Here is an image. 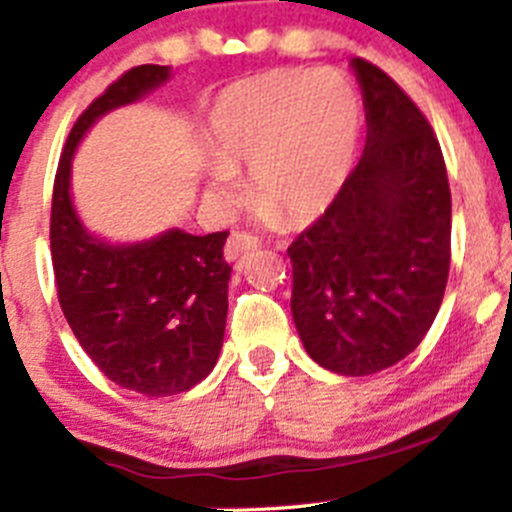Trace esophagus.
Wrapping results in <instances>:
<instances>
[{
	"instance_id": "1",
	"label": "esophagus",
	"mask_w": 512,
	"mask_h": 512,
	"mask_svg": "<svg viewBox=\"0 0 512 512\" xmlns=\"http://www.w3.org/2000/svg\"><path fill=\"white\" fill-rule=\"evenodd\" d=\"M257 245H260V242H257L255 235H250V232L245 230H235L225 242V257L230 262H235L240 260L242 255H247V252L257 250Z\"/></svg>"
}]
</instances>
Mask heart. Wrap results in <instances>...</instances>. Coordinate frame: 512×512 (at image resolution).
Instances as JSON below:
<instances>
[{
	"label": "heart",
	"instance_id": "obj_1",
	"mask_svg": "<svg viewBox=\"0 0 512 512\" xmlns=\"http://www.w3.org/2000/svg\"><path fill=\"white\" fill-rule=\"evenodd\" d=\"M361 131L354 86L329 69H277L240 81L208 116L215 168L208 193L235 203L232 170L250 165V195L262 218L312 223L342 188Z\"/></svg>",
	"mask_w": 512,
	"mask_h": 512
}]
</instances>
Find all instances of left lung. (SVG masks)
<instances>
[{"instance_id":"left-lung-1","label":"left lung","mask_w":512,"mask_h":512,"mask_svg":"<svg viewBox=\"0 0 512 512\" xmlns=\"http://www.w3.org/2000/svg\"><path fill=\"white\" fill-rule=\"evenodd\" d=\"M364 156L322 218L287 247L307 354L342 376L389 369L421 344L451 267V188L431 123L379 66L352 61Z\"/></svg>"}]
</instances>
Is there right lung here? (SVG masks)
<instances>
[{"label": "right lung", "instance_id": "1", "mask_svg": "<svg viewBox=\"0 0 512 512\" xmlns=\"http://www.w3.org/2000/svg\"><path fill=\"white\" fill-rule=\"evenodd\" d=\"M168 66H133L76 118L51 195V265L71 332L91 361L123 389L173 396L213 371L223 349L230 270L227 230H168L136 245L89 235L69 195L71 158L91 123L138 101L168 79Z\"/></svg>", "mask_w": 512, "mask_h": 512}]
</instances>
